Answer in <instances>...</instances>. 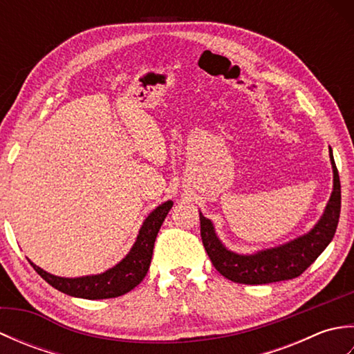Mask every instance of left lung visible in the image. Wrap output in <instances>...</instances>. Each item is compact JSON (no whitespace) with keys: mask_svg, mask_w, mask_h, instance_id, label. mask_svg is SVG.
I'll return each mask as SVG.
<instances>
[{"mask_svg":"<svg viewBox=\"0 0 354 354\" xmlns=\"http://www.w3.org/2000/svg\"><path fill=\"white\" fill-rule=\"evenodd\" d=\"M333 165V193L324 216L309 234L290 243L261 251L254 255H239L225 250L216 237L213 223L201 217V237L213 266L228 280L242 284H268L299 277L326 250L337 228L341 214V181L330 149Z\"/></svg>","mask_w":354,"mask_h":354,"instance_id":"left-lung-1","label":"left lung"}]
</instances>
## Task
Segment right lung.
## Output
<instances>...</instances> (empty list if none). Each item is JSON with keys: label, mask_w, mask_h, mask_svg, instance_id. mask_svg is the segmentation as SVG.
I'll return each instance as SVG.
<instances>
[{"label": "right lung", "mask_w": 354, "mask_h": 354, "mask_svg": "<svg viewBox=\"0 0 354 354\" xmlns=\"http://www.w3.org/2000/svg\"><path fill=\"white\" fill-rule=\"evenodd\" d=\"M171 205L173 202L167 201L158 207L155 212L150 213L146 222L142 223L137 242H135L131 252L126 255V259L100 275L62 278L45 272L41 268L33 265L32 261H30V265L45 281L51 284L55 289L66 293V295L86 299H103L124 295V293L132 290L135 286H138L142 281V278L146 277L150 260H152L155 239Z\"/></svg>", "instance_id": "1"}]
</instances>
